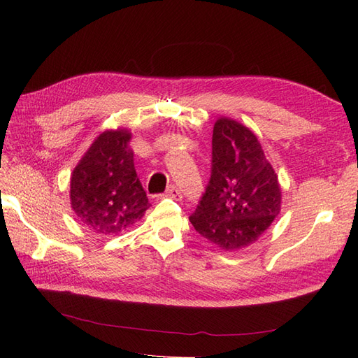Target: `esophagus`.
I'll list each match as a JSON object with an SVG mask.
<instances>
[{
  "label": "esophagus",
  "mask_w": 358,
  "mask_h": 358,
  "mask_svg": "<svg viewBox=\"0 0 358 358\" xmlns=\"http://www.w3.org/2000/svg\"><path fill=\"white\" fill-rule=\"evenodd\" d=\"M166 196L170 197V199H173V200H182V194H180V191H179L175 185H170V187L167 188Z\"/></svg>",
  "instance_id": "esophagus-1"
}]
</instances>
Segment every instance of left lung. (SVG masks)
Listing matches in <instances>:
<instances>
[{"label":"left lung","instance_id":"obj_1","mask_svg":"<svg viewBox=\"0 0 358 358\" xmlns=\"http://www.w3.org/2000/svg\"><path fill=\"white\" fill-rule=\"evenodd\" d=\"M210 179L189 221L225 251L254 243L280 210L278 176L251 129L221 117L213 127Z\"/></svg>","mask_w":358,"mask_h":358}]
</instances>
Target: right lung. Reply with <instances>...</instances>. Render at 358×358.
<instances>
[{"mask_svg":"<svg viewBox=\"0 0 358 358\" xmlns=\"http://www.w3.org/2000/svg\"><path fill=\"white\" fill-rule=\"evenodd\" d=\"M129 138L127 129L104 131L73 170L71 208L96 233L127 230L150 206L137 178Z\"/></svg>","mask_w":358,"mask_h":358,"instance_id":"1","label":"right lung"}]
</instances>
